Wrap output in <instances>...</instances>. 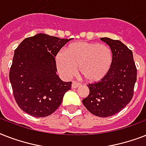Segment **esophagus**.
<instances>
[{
  "instance_id": "esophagus-1",
  "label": "esophagus",
  "mask_w": 146,
  "mask_h": 146,
  "mask_svg": "<svg viewBox=\"0 0 146 146\" xmlns=\"http://www.w3.org/2000/svg\"><path fill=\"white\" fill-rule=\"evenodd\" d=\"M80 86H81V84L79 83V82H73V83H72V89H76L78 87H80Z\"/></svg>"
}]
</instances>
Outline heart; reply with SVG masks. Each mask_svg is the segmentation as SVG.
<instances>
[{
  "label": "heart",
  "instance_id": "b5f03b06",
  "mask_svg": "<svg viewBox=\"0 0 146 146\" xmlns=\"http://www.w3.org/2000/svg\"><path fill=\"white\" fill-rule=\"evenodd\" d=\"M113 63V53L108 45L96 42H78L70 44L66 53L56 55L57 70L64 77L71 78L77 72L88 82H98L106 77Z\"/></svg>",
  "mask_w": 146,
  "mask_h": 146
}]
</instances>
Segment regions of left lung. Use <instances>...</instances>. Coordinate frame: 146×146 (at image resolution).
<instances>
[{
    "instance_id": "obj_1",
    "label": "left lung",
    "mask_w": 146,
    "mask_h": 146,
    "mask_svg": "<svg viewBox=\"0 0 146 146\" xmlns=\"http://www.w3.org/2000/svg\"><path fill=\"white\" fill-rule=\"evenodd\" d=\"M113 53V63L106 77L102 81L89 83V95L82 104L94 115L107 117L124 108L133 96L137 69L133 55L119 40L101 38Z\"/></svg>"
}]
</instances>
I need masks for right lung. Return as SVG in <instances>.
I'll return each instance as SVG.
<instances>
[{
  "instance_id": "obj_1",
  "label": "right lung",
  "mask_w": 146,
  "mask_h": 146,
  "mask_svg": "<svg viewBox=\"0 0 146 146\" xmlns=\"http://www.w3.org/2000/svg\"><path fill=\"white\" fill-rule=\"evenodd\" d=\"M71 39L40 33L26 38L14 51L10 81L18 106L33 117H43L60 105L71 82L57 75L55 57Z\"/></svg>"
}]
</instances>
